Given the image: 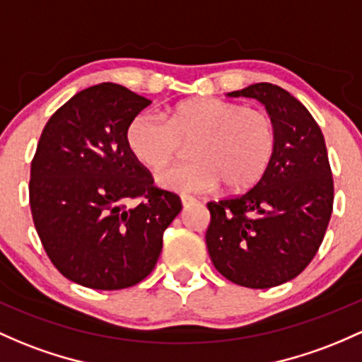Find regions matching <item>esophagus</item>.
<instances>
[{
  "mask_svg": "<svg viewBox=\"0 0 362 362\" xmlns=\"http://www.w3.org/2000/svg\"><path fill=\"white\" fill-rule=\"evenodd\" d=\"M180 201H182V206H184V208H189V206L196 204V202H197L196 197L189 196V194H182V196H180Z\"/></svg>",
  "mask_w": 362,
  "mask_h": 362,
  "instance_id": "esophagus-1",
  "label": "esophagus"
}]
</instances>
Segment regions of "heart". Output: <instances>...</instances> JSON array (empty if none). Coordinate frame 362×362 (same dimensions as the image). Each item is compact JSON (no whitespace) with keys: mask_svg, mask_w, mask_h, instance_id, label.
<instances>
[{"mask_svg":"<svg viewBox=\"0 0 362 362\" xmlns=\"http://www.w3.org/2000/svg\"><path fill=\"white\" fill-rule=\"evenodd\" d=\"M127 148L139 163L160 168L194 141V160L173 163L156 175L158 185L175 192H206L223 184L228 190L252 187L268 168L275 149V127L261 110L218 98H196L168 111V120L141 111L127 125Z\"/></svg>","mask_w":362,"mask_h":362,"instance_id":"1","label":"heart"}]
</instances>
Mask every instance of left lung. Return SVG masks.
<instances>
[{
  "mask_svg": "<svg viewBox=\"0 0 362 362\" xmlns=\"http://www.w3.org/2000/svg\"><path fill=\"white\" fill-rule=\"evenodd\" d=\"M228 96L264 105L275 127V149L251 190L208 202L206 245L226 280L272 288L299 275L323 242L333 209L327 144L308 108L281 87L261 82Z\"/></svg>",
  "mask_w": 362,
  "mask_h": 362,
  "instance_id": "obj_1",
  "label": "left lung"
}]
</instances>
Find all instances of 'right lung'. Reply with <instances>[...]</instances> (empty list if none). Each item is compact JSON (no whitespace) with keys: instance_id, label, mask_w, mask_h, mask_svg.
I'll return each mask as SVG.
<instances>
[{"instance_id":"1","label":"right lung","mask_w":362,"mask_h":362,"mask_svg":"<svg viewBox=\"0 0 362 362\" xmlns=\"http://www.w3.org/2000/svg\"><path fill=\"white\" fill-rule=\"evenodd\" d=\"M149 105L103 82L69 99L39 139L29 184L35 230L51 263L82 287L118 291L144 280L182 209L127 148V125ZM136 197L141 204L129 209Z\"/></svg>"}]
</instances>
